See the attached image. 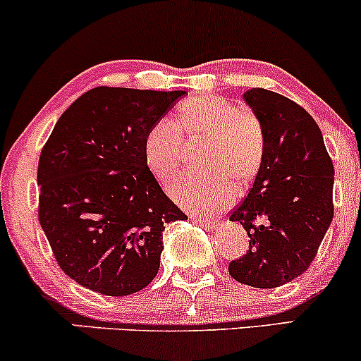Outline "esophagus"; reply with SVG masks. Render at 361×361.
Wrapping results in <instances>:
<instances>
[{
    "label": "esophagus",
    "instance_id": "esophagus-1",
    "mask_svg": "<svg viewBox=\"0 0 361 361\" xmlns=\"http://www.w3.org/2000/svg\"><path fill=\"white\" fill-rule=\"evenodd\" d=\"M195 222H197L198 226L205 227V229H219V227H221V222L219 221H202V219H197Z\"/></svg>",
    "mask_w": 361,
    "mask_h": 361
}]
</instances>
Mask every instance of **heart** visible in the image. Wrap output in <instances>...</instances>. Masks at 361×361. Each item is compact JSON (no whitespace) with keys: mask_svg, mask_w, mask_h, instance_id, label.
I'll return each instance as SVG.
<instances>
[{"mask_svg":"<svg viewBox=\"0 0 361 361\" xmlns=\"http://www.w3.org/2000/svg\"><path fill=\"white\" fill-rule=\"evenodd\" d=\"M205 134L197 163L200 169L180 173L168 185L178 204L198 214H215L233 200V180H250L258 173L264 154V134L259 120L238 103L217 94H195L176 110L173 126L157 120L144 137V161L159 180L175 173L181 159V140Z\"/></svg>","mask_w":361,"mask_h":361,"instance_id":"1","label":"heart"}]
</instances>
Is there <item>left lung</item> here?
Wrapping results in <instances>:
<instances>
[{
	"label": "left lung",
	"instance_id": "obj_1",
	"mask_svg": "<svg viewBox=\"0 0 361 361\" xmlns=\"http://www.w3.org/2000/svg\"><path fill=\"white\" fill-rule=\"evenodd\" d=\"M243 100L259 120L264 154L255 183L231 214L250 235V250L231 261L239 283L275 288L302 275L333 221L334 168L321 128L295 102L252 88Z\"/></svg>",
	"mask_w": 361,
	"mask_h": 361
}]
</instances>
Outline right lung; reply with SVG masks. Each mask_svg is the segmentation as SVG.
Listing matches in <instances>:
<instances>
[{
    "mask_svg": "<svg viewBox=\"0 0 361 361\" xmlns=\"http://www.w3.org/2000/svg\"><path fill=\"white\" fill-rule=\"evenodd\" d=\"M186 91L100 86L57 120L39 159V221L62 271L123 297L159 270L164 226L186 215L144 161V137Z\"/></svg>",
    "mask_w": 361,
    "mask_h": 361,
    "instance_id": "obj_1",
    "label": "right lung"
}]
</instances>
